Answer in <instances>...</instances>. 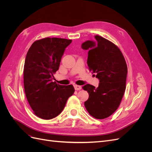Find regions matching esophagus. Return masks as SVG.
<instances>
[{"label": "esophagus", "mask_w": 152, "mask_h": 152, "mask_svg": "<svg viewBox=\"0 0 152 152\" xmlns=\"http://www.w3.org/2000/svg\"><path fill=\"white\" fill-rule=\"evenodd\" d=\"M73 86H74V88H75V90H77V91H78V90H80V89H81V86H78V85H74Z\"/></svg>", "instance_id": "esophagus-1"}]
</instances>
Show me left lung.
<instances>
[{"instance_id":"8db88e82","label":"left lung","mask_w":152,"mask_h":152,"mask_svg":"<svg viewBox=\"0 0 152 152\" xmlns=\"http://www.w3.org/2000/svg\"><path fill=\"white\" fill-rule=\"evenodd\" d=\"M95 40H89L81 45L88 51L89 71L96 73L99 81L96 87L86 84L82 89L89 93L84 103L87 112L93 117L103 119L118 108L126 90L127 67L125 59L117 46L99 35Z\"/></svg>"}]
</instances>
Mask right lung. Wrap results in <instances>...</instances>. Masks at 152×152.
<instances>
[{
    "instance_id": "right-lung-1",
    "label": "right lung",
    "mask_w": 152,
    "mask_h": 152,
    "mask_svg": "<svg viewBox=\"0 0 152 152\" xmlns=\"http://www.w3.org/2000/svg\"><path fill=\"white\" fill-rule=\"evenodd\" d=\"M72 40L44 38L34 42L25 58L23 75L26 97L37 116L45 120L58 116L75 89L53 82L65 49Z\"/></svg>"
}]
</instances>
